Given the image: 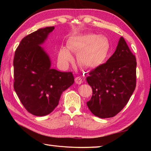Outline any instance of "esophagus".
Segmentation results:
<instances>
[{
  "instance_id": "34e87169",
  "label": "esophagus",
  "mask_w": 151,
  "mask_h": 151,
  "mask_svg": "<svg viewBox=\"0 0 151 151\" xmlns=\"http://www.w3.org/2000/svg\"><path fill=\"white\" fill-rule=\"evenodd\" d=\"M75 81V83L76 84H78V85H81V84H82V83H83V81H82V78L80 77V76H77V77H76Z\"/></svg>"
}]
</instances>
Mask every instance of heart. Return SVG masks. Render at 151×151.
Here are the masks:
<instances>
[{
	"mask_svg": "<svg viewBox=\"0 0 151 151\" xmlns=\"http://www.w3.org/2000/svg\"><path fill=\"white\" fill-rule=\"evenodd\" d=\"M66 45L67 48H61L58 55L59 63L65 67L73 60L70 50L78 53L77 61L81 66L93 69L104 63L110 50V42L106 37L93 33L71 36Z\"/></svg>",
	"mask_w": 151,
	"mask_h": 151,
	"instance_id": "1",
	"label": "heart"
}]
</instances>
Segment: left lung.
Returning a JSON list of instances; mask_svg holds the SVG:
<instances>
[{
    "label": "left lung",
    "mask_w": 151,
    "mask_h": 151,
    "mask_svg": "<svg viewBox=\"0 0 151 151\" xmlns=\"http://www.w3.org/2000/svg\"><path fill=\"white\" fill-rule=\"evenodd\" d=\"M136 58L121 37L114 54L86 78L93 89L86 104L94 115L110 118L124 108L136 86Z\"/></svg>",
    "instance_id": "8db88e82"
}]
</instances>
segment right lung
<instances>
[{
  "label": "right lung",
  "mask_w": 151,
  "mask_h": 151,
  "mask_svg": "<svg viewBox=\"0 0 151 151\" xmlns=\"http://www.w3.org/2000/svg\"><path fill=\"white\" fill-rule=\"evenodd\" d=\"M54 27L39 29L20 41L15 51L14 88L24 108L35 116L50 114L63 92L74 83L71 72L51 68L49 56L41 46Z\"/></svg>",
  "instance_id": "right-lung-1"
}]
</instances>
